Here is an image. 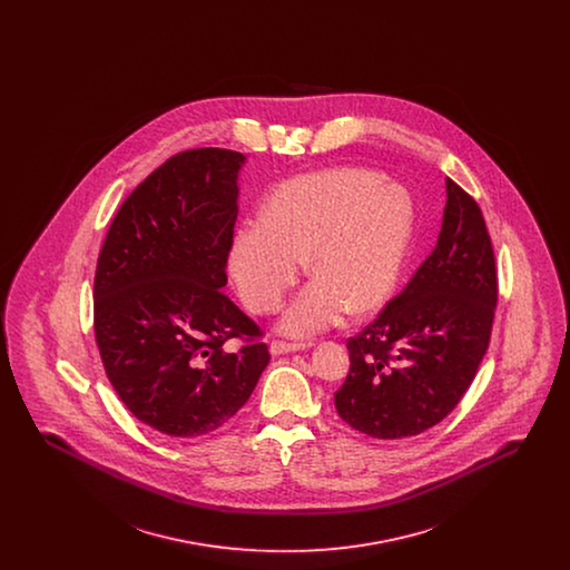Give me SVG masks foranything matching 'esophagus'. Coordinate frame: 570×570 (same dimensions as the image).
Returning <instances> with one entry per match:
<instances>
[{"label":"esophagus","instance_id":"34e87169","mask_svg":"<svg viewBox=\"0 0 570 570\" xmlns=\"http://www.w3.org/2000/svg\"><path fill=\"white\" fill-rule=\"evenodd\" d=\"M314 344L312 342H303V344H295V342H279V340H275L269 344V353L275 354H291L298 353V351H307V348H312Z\"/></svg>","mask_w":570,"mask_h":570}]
</instances>
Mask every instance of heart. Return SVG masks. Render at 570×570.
Returning a JSON list of instances; mask_svg holds the SVG:
<instances>
[{
    "label": "heart",
    "mask_w": 570,
    "mask_h": 570,
    "mask_svg": "<svg viewBox=\"0 0 570 570\" xmlns=\"http://www.w3.org/2000/svg\"><path fill=\"white\" fill-rule=\"evenodd\" d=\"M414 230L404 186L365 168L301 175L267 198L261 219L242 224L228 275L252 312L269 314L305 267L316 273L284 312L279 328L307 337L348 309L370 314L397 288Z\"/></svg>",
    "instance_id": "obj_1"
}]
</instances>
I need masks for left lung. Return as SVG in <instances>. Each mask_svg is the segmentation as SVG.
<instances>
[{"mask_svg":"<svg viewBox=\"0 0 570 570\" xmlns=\"http://www.w3.org/2000/svg\"><path fill=\"white\" fill-rule=\"evenodd\" d=\"M432 254L372 325L348 340L337 414L361 434H421L460 404L488 353L498 301L495 258L476 200L446 179Z\"/></svg>","mask_w":570,"mask_h":570,"instance_id":"left-lung-1","label":"left lung"}]
</instances>
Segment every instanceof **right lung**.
I'll use <instances>...</instances> for the list:
<instances>
[{"label": "right lung", "instance_id": "1", "mask_svg": "<svg viewBox=\"0 0 570 570\" xmlns=\"http://www.w3.org/2000/svg\"><path fill=\"white\" fill-rule=\"evenodd\" d=\"M245 156L190 149L156 168L110 224L94 279V328L112 389L145 425L212 434L269 363L261 328L222 293ZM248 342L239 354L223 344Z\"/></svg>", "mask_w": 570, "mask_h": 570}]
</instances>
